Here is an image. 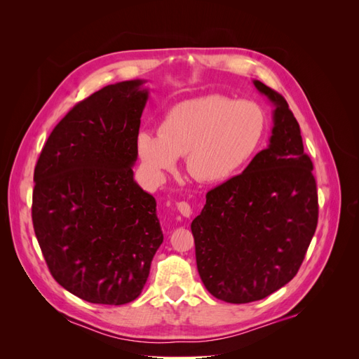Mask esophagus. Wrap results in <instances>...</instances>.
<instances>
[{
    "label": "esophagus",
    "mask_w": 359,
    "mask_h": 359,
    "mask_svg": "<svg viewBox=\"0 0 359 359\" xmlns=\"http://www.w3.org/2000/svg\"><path fill=\"white\" fill-rule=\"evenodd\" d=\"M177 210L181 212L182 217H190L193 214L191 206L187 202H178L177 203Z\"/></svg>",
    "instance_id": "obj_1"
}]
</instances>
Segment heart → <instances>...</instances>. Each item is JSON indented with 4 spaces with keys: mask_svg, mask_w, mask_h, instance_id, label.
<instances>
[{
    "mask_svg": "<svg viewBox=\"0 0 359 359\" xmlns=\"http://www.w3.org/2000/svg\"><path fill=\"white\" fill-rule=\"evenodd\" d=\"M265 130V112L255 102L210 94L173 106L163 115L158 133L144 130L137 135L136 149L157 181L186 156L191 177L205 184H222L253 158Z\"/></svg>",
    "mask_w": 359,
    "mask_h": 359,
    "instance_id": "b5f03b06",
    "label": "heart"
}]
</instances>
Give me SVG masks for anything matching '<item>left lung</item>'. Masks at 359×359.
Listing matches in <instances>:
<instances>
[{"instance_id":"8db88e82","label":"left lung","mask_w":359,"mask_h":359,"mask_svg":"<svg viewBox=\"0 0 359 359\" xmlns=\"http://www.w3.org/2000/svg\"><path fill=\"white\" fill-rule=\"evenodd\" d=\"M253 85L274 106L269 145L241 175L206 193L191 222L203 285L231 304L262 299L297 276L319 214L298 121L285 97L260 81Z\"/></svg>"}]
</instances>
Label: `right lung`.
<instances>
[{"mask_svg": "<svg viewBox=\"0 0 359 359\" xmlns=\"http://www.w3.org/2000/svg\"><path fill=\"white\" fill-rule=\"evenodd\" d=\"M145 82L107 85L76 104L34 170L32 224L50 274L93 304L135 301L163 243L157 202L133 177Z\"/></svg>", "mask_w": 359, "mask_h": 359, "instance_id": "obj_1", "label": "right lung"}]
</instances>
